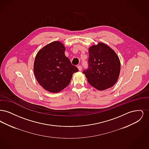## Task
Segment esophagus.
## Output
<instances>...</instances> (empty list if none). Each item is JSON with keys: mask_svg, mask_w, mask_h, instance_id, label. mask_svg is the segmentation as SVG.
Wrapping results in <instances>:
<instances>
[{"mask_svg": "<svg viewBox=\"0 0 149 149\" xmlns=\"http://www.w3.org/2000/svg\"><path fill=\"white\" fill-rule=\"evenodd\" d=\"M78 69H79V70L80 71H81V70H82V66H81V65H78Z\"/></svg>", "mask_w": 149, "mask_h": 149, "instance_id": "obj_1", "label": "esophagus"}]
</instances>
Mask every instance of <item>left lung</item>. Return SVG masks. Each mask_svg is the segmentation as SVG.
I'll list each match as a JSON object with an SVG mask.
<instances>
[{"label":"left lung","instance_id":"left-lung-1","mask_svg":"<svg viewBox=\"0 0 149 149\" xmlns=\"http://www.w3.org/2000/svg\"><path fill=\"white\" fill-rule=\"evenodd\" d=\"M88 68L83 71L89 83L99 91L113 86L120 75V59L115 52L103 43L89 49Z\"/></svg>","mask_w":149,"mask_h":149}]
</instances>
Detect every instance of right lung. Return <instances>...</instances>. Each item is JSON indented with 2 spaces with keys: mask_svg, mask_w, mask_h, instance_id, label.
Returning a JSON list of instances; mask_svg holds the SVG:
<instances>
[{
  "mask_svg": "<svg viewBox=\"0 0 149 149\" xmlns=\"http://www.w3.org/2000/svg\"><path fill=\"white\" fill-rule=\"evenodd\" d=\"M65 47L58 41L51 43L40 50L36 56L33 70L43 88L58 93L69 84L72 74L79 71L65 55Z\"/></svg>",
  "mask_w": 149,
  "mask_h": 149,
  "instance_id": "obj_1",
  "label": "right lung"
}]
</instances>
